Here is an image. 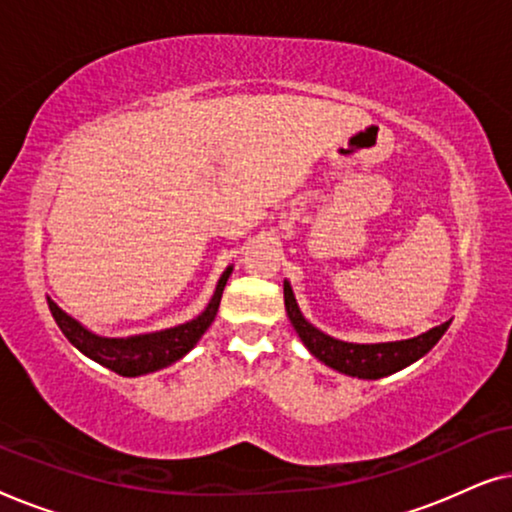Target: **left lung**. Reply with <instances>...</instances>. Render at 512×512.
<instances>
[{
    "instance_id": "left-lung-1",
    "label": "left lung",
    "mask_w": 512,
    "mask_h": 512,
    "mask_svg": "<svg viewBox=\"0 0 512 512\" xmlns=\"http://www.w3.org/2000/svg\"><path fill=\"white\" fill-rule=\"evenodd\" d=\"M284 305L293 328H296L298 338L303 340V345L307 349H310V354L317 356V359L321 363H326L328 368L338 370L342 375L359 377V380H380V377H387L391 373L408 368L410 363H415L422 359L424 354H429L433 345H436V342L445 335L447 328H450V321H445V324L431 328V331L410 340L359 345V342H345L333 338V335L312 326L310 321L303 317V312H300L291 284L286 282V279Z\"/></svg>"
}]
</instances>
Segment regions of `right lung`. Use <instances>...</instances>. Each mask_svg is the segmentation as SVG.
Wrapping results in <instances>:
<instances>
[{
	"label": "right lung",
	"mask_w": 512,
	"mask_h": 512,
	"mask_svg": "<svg viewBox=\"0 0 512 512\" xmlns=\"http://www.w3.org/2000/svg\"><path fill=\"white\" fill-rule=\"evenodd\" d=\"M230 272H233V265H228L223 270L219 282H216L214 296L209 298L207 307L198 317L186 321V324L163 328V331L128 335V338H107V335H97L90 331V328L83 326L81 321H76L72 314H67L51 298H48V310H51L60 331L65 333V338L81 354H86L88 359H93L95 363H100V366L114 370V373L123 377L149 375L172 366L174 361L184 359L198 345V340L212 326L216 312H219V303Z\"/></svg>",
	"instance_id": "obj_1"
}]
</instances>
